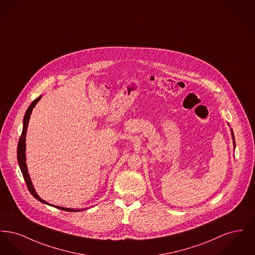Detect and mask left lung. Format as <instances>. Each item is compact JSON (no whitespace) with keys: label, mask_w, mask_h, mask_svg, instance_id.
Segmentation results:
<instances>
[{"label":"left lung","mask_w":255,"mask_h":255,"mask_svg":"<svg viewBox=\"0 0 255 255\" xmlns=\"http://www.w3.org/2000/svg\"><path fill=\"white\" fill-rule=\"evenodd\" d=\"M232 137L234 138V136H233V133H232ZM234 145H235V141H234Z\"/></svg>","instance_id":"obj_1"}]
</instances>
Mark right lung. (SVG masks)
<instances>
[{"mask_svg":"<svg viewBox=\"0 0 255 255\" xmlns=\"http://www.w3.org/2000/svg\"><path fill=\"white\" fill-rule=\"evenodd\" d=\"M41 97L36 98L30 105L29 107L26 110L25 112V115H24V126H23V132L21 134V137L19 139V143H18V148H17V156H18V162H19V165H20V169L22 171V174H23V177H24V181L26 183V186L28 188V191L31 193V195L37 199L38 201H40L41 203H44L46 205H49L51 206L52 205H50L49 203H47L46 201L42 200L36 192H35V189L32 185V182L30 181V178H29V175L27 173V168H26V164H25V133H26V128H27V125H28V121H29V118H30V115L32 113V110L35 107V105L37 104V102L40 100ZM56 208H59L61 210H65V211H72V212H76V211H80L79 209H72V208H66V207H61V206H55ZM81 210H85V209H81Z\"/></svg>","mask_w":255,"mask_h":255,"instance_id":"obj_1","label":"right lung"}]
</instances>
